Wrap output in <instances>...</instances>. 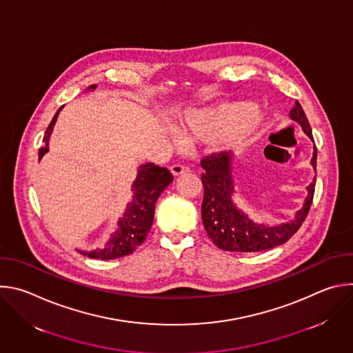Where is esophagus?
Masks as SVG:
<instances>
[{
  "label": "esophagus",
  "instance_id": "1",
  "mask_svg": "<svg viewBox=\"0 0 353 353\" xmlns=\"http://www.w3.org/2000/svg\"><path fill=\"white\" fill-rule=\"evenodd\" d=\"M170 172L174 174V176H180V174H184L187 172H190V168L187 165H181V163H174L170 166Z\"/></svg>",
  "mask_w": 353,
  "mask_h": 353
}]
</instances>
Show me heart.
<instances>
[{
    "label": "heart",
    "instance_id": "b5f03b06",
    "mask_svg": "<svg viewBox=\"0 0 353 353\" xmlns=\"http://www.w3.org/2000/svg\"><path fill=\"white\" fill-rule=\"evenodd\" d=\"M221 123V116L214 110H201L190 114L187 119V128L198 132V134H211L214 132ZM263 123V116L257 110H251L241 120V123L226 131L218 137V143L222 146H234L245 142L251 135H253Z\"/></svg>",
    "mask_w": 353,
    "mask_h": 353
}]
</instances>
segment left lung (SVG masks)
Wrapping results in <instances>:
<instances>
[{
  "label": "left lung",
  "instance_id": "left-lung-1",
  "mask_svg": "<svg viewBox=\"0 0 353 353\" xmlns=\"http://www.w3.org/2000/svg\"><path fill=\"white\" fill-rule=\"evenodd\" d=\"M290 119L297 121L303 131L313 139L312 127L299 102H296L292 108ZM316 161L317 148L314 145L312 158V165L314 169ZM201 166L205 170L201 174L204 187L201 216H203L208 237L216 247L222 250L239 251V253H257V251L270 250L283 244L300 229L313 204L316 179L307 187V198L303 208L296 214V218L292 222L274 228L254 223L247 218V215H244V212L236 208L232 199L234 188L230 155L226 150L204 157L201 159Z\"/></svg>",
  "mask_w": 353,
  "mask_h": 353
}]
</instances>
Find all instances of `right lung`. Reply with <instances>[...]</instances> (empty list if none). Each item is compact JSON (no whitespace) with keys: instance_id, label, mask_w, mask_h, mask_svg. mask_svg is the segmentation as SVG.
<instances>
[{"instance_id":"obj_1","label":"right lung","mask_w":353,"mask_h":353,"mask_svg":"<svg viewBox=\"0 0 353 353\" xmlns=\"http://www.w3.org/2000/svg\"><path fill=\"white\" fill-rule=\"evenodd\" d=\"M96 85H90L89 89H94ZM61 110V108H60ZM60 110L54 114L52 123L48 124L43 142L44 148L39 149V159L48 150V138L53 131V125L57 120ZM173 174L166 169L154 163L142 165L138 169L137 180L132 184V199L128 203L124 216L119 222V229L113 233L105 248L94 250L88 254L90 259L114 260L131 254L148 236L154 222L155 203L162 191L172 183Z\"/></svg>"}]
</instances>
